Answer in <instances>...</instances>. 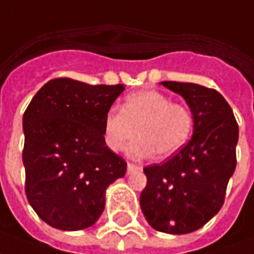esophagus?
Returning <instances> with one entry per match:
<instances>
[{
  "label": "esophagus",
  "instance_id": "1",
  "mask_svg": "<svg viewBox=\"0 0 254 254\" xmlns=\"http://www.w3.org/2000/svg\"><path fill=\"white\" fill-rule=\"evenodd\" d=\"M139 168H140L139 165L132 164V162H129V164H127V172H132V170H134V169H139Z\"/></svg>",
  "mask_w": 254,
  "mask_h": 254
}]
</instances>
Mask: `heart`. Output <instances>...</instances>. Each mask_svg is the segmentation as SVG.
Listing matches in <instances>:
<instances>
[{
    "label": "heart",
    "instance_id": "heart-1",
    "mask_svg": "<svg viewBox=\"0 0 254 254\" xmlns=\"http://www.w3.org/2000/svg\"><path fill=\"white\" fill-rule=\"evenodd\" d=\"M194 127L192 113L180 103L157 90H141L127 97L122 109H111L104 118V140L111 151L130 147L134 157H148L152 152L161 159L177 152L189 141Z\"/></svg>",
    "mask_w": 254,
    "mask_h": 254
}]
</instances>
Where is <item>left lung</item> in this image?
<instances>
[{"instance_id": "obj_1", "label": "left lung", "mask_w": 254, "mask_h": 254, "mask_svg": "<svg viewBox=\"0 0 254 254\" xmlns=\"http://www.w3.org/2000/svg\"><path fill=\"white\" fill-rule=\"evenodd\" d=\"M182 95L194 117V133L162 164L145 166L140 207L148 224L166 234H189L219 212L237 166L238 124L217 90L191 82L164 81Z\"/></svg>"}]
</instances>
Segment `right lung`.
Listing matches in <instances>:
<instances>
[{
  "label": "right lung",
  "instance_id": "obj_1",
  "mask_svg": "<svg viewBox=\"0 0 254 254\" xmlns=\"http://www.w3.org/2000/svg\"><path fill=\"white\" fill-rule=\"evenodd\" d=\"M125 85H88L55 78L23 115L28 203L53 228L93 226L106 205V189L125 176V159L104 140V118Z\"/></svg>",
  "mask_w": 254,
  "mask_h": 254
}]
</instances>
